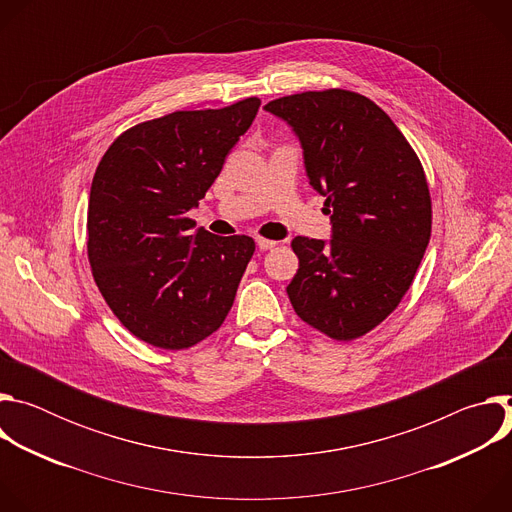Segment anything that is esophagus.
Returning <instances> with one entry per match:
<instances>
[{"label": "esophagus", "mask_w": 512, "mask_h": 512, "mask_svg": "<svg viewBox=\"0 0 512 512\" xmlns=\"http://www.w3.org/2000/svg\"><path fill=\"white\" fill-rule=\"evenodd\" d=\"M257 245H259V249H261V251H269V249H275V247H277V241H271V239H263V237H259V239H257Z\"/></svg>", "instance_id": "obj_1"}]
</instances>
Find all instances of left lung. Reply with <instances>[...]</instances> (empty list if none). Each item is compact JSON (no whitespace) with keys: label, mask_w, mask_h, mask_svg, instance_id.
<instances>
[{"label":"left lung","mask_w":512,"mask_h":512,"mask_svg":"<svg viewBox=\"0 0 512 512\" xmlns=\"http://www.w3.org/2000/svg\"><path fill=\"white\" fill-rule=\"evenodd\" d=\"M298 133L310 184L326 196L332 241L296 237L287 296L318 332L350 342L403 300L431 237L423 166L391 117L346 89L306 91L265 105Z\"/></svg>","instance_id":"8db88e82"}]
</instances>
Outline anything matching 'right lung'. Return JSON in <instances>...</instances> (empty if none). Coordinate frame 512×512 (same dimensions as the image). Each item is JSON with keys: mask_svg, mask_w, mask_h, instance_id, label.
I'll return each instance as SVG.
<instances>
[{"mask_svg": "<svg viewBox=\"0 0 512 512\" xmlns=\"http://www.w3.org/2000/svg\"><path fill=\"white\" fill-rule=\"evenodd\" d=\"M261 101L174 111L123 131L89 196L87 255L117 320L139 340L190 348L223 326L255 253L247 235L190 233L192 206L221 174Z\"/></svg>", "mask_w": 512, "mask_h": 512, "instance_id": "add662e5", "label": "right lung"}]
</instances>
